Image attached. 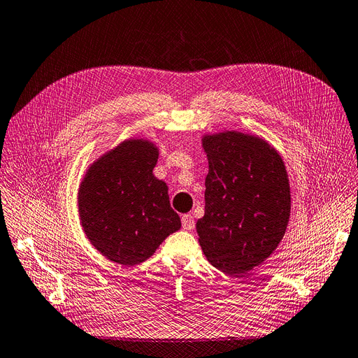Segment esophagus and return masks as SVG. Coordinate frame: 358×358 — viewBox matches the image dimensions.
<instances>
[{
	"instance_id": "obj_1",
	"label": "esophagus",
	"mask_w": 358,
	"mask_h": 358,
	"mask_svg": "<svg viewBox=\"0 0 358 358\" xmlns=\"http://www.w3.org/2000/svg\"><path fill=\"white\" fill-rule=\"evenodd\" d=\"M182 226H183L185 231H192V229L195 227V220H194L191 214H183V216H182Z\"/></svg>"
}]
</instances>
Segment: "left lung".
I'll return each instance as SVG.
<instances>
[{
	"mask_svg": "<svg viewBox=\"0 0 358 358\" xmlns=\"http://www.w3.org/2000/svg\"><path fill=\"white\" fill-rule=\"evenodd\" d=\"M201 142L208 173L198 242L214 267L229 276L244 275L268 259L287 232V167L278 150L257 135L223 131Z\"/></svg>",
	"mask_w": 358,
	"mask_h": 358,
	"instance_id": "8db88e82",
	"label": "left lung"
}]
</instances>
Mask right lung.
<instances>
[{
	"mask_svg": "<svg viewBox=\"0 0 358 358\" xmlns=\"http://www.w3.org/2000/svg\"><path fill=\"white\" fill-rule=\"evenodd\" d=\"M159 147L124 139L88 167L78 191L79 219L91 244L113 263L135 266L180 229L166 182L152 170Z\"/></svg>",
	"mask_w": 358,
	"mask_h": 358,
	"instance_id": "add662e5",
	"label": "right lung"
}]
</instances>
